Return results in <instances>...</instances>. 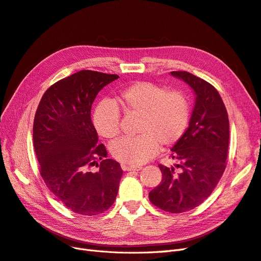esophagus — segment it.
Masks as SVG:
<instances>
[{"label": "esophagus", "mask_w": 261, "mask_h": 261, "mask_svg": "<svg viewBox=\"0 0 261 261\" xmlns=\"http://www.w3.org/2000/svg\"><path fill=\"white\" fill-rule=\"evenodd\" d=\"M121 169H122L123 171L139 172V171L142 170V167H141V166H133V167H131V166H124V165H122V166H121Z\"/></svg>", "instance_id": "obj_1"}]
</instances>
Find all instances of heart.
<instances>
[{
	"label": "heart",
	"instance_id": "1",
	"mask_svg": "<svg viewBox=\"0 0 261 261\" xmlns=\"http://www.w3.org/2000/svg\"><path fill=\"white\" fill-rule=\"evenodd\" d=\"M127 114L140 116L137 138H123L112 147L113 157L124 166H141L156 155L159 143L172 146L184 134L189 121V104L180 91H168L149 82H138L116 96ZM93 125L100 136L114 139L119 133L120 113L117 105L104 100L95 106Z\"/></svg>",
	"mask_w": 261,
	"mask_h": 261
}]
</instances>
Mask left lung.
I'll list each match as a JSON object with an SVG mask.
<instances>
[{"instance_id":"8db88e82","label":"left lung","mask_w":261,"mask_h":261,"mask_svg":"<svg viewBox=\"0 0 261 261\" xmlns=\"http://www.w3.org/2000/svg\"><path fill=\"white\" fill-rule=\"evenodd\" d=\"M170 75L186 83L194 91L189 125L173 145L174 167L159 165L160 184L149 192L153 205L182 213L200 205L214 190L226 169L229 145V119L218 91L207 82L188 72Z\"/></svg>"}]
</instances>
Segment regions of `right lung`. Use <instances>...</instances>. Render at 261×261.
Instances as JSON below:
<instances>
[{
    "label": "right lung",
    "mask_w": 261,
    "mask_h": 261,
    "mask_svg": "<svg viewBox=\"0 0 261 261\" xmlns=\"http://www.w3.org/2000/svg\"><path fill=\"white\" fill-rule=\"evenodd\" d=\"M118 75L83 70L44 93L33 123V144L46 186L74 213L98 215L118 192L120 165L108 159L91 121V105ZM100 161L99 164L97 161ZM98 167L91 171V167Z\"/></svg>",
    "instance_id": "1"
}]
</instances>
